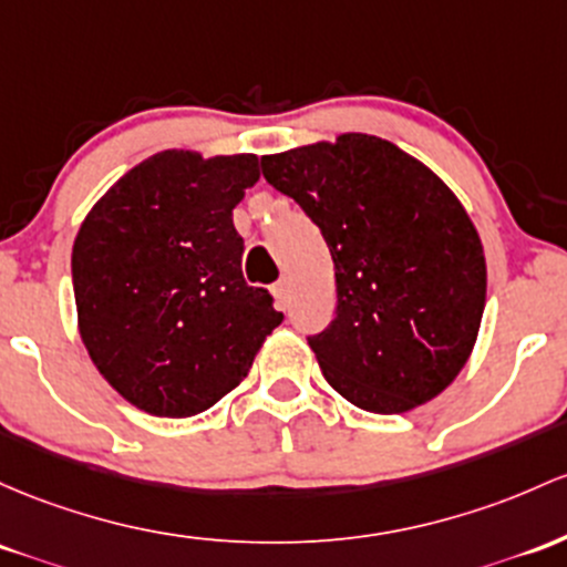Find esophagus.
Here are the masks:
<instances>
[{"label":"esophagus","mask_w":567,"mask_h":567,"mask_svg":"<svg viewBox=\"0 0 567 567\" xmlns=\"http://www.w3.org/2000/svg\"><path fill=\"white\" fill-rule=\"evenodd\" d=\"M271 293H274V298H277V303H279V309H285V303H288V293H290V285H288V279H279V282H274L271 285Z\"/></svg>","instance_id":"34e87169"}]
</instances>
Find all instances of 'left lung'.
Listing matches in <instances>:
<instances>
[{"instance_id": "obj_1", "label": "left lung", "mask_w": 567, "mask_h": 567, "mask_svg": "<svg viewBox=\"0 0 567 567\" xmlns=\"http://www.w3.org/2000/svg\"><path fill=\"white\" fill-rule=\"evenodd\" d=\"M260 169L331 250L336 312L307 336L328 382L377 414L439 395L474 350L487 296L482 241L455 193L369 134L264 155Z\"/></svg>"}]
</instances>
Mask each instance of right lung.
Here are the masks:
<instances>
[{
    "label": "right lung",
    "instance_id": "right-lung-1",
    "mask_svg": "<svg viewBox=\"0 0 567 567\" xmlns=\"http://www.w3.org/2000/svg\"><path fill=\"white\" fill-rule=\"evenodd\" d=\"M250 153L142 161L91 209L72 247L80 336L104 379L136 409L190 416L250 371L282 322L241 277L234 207L258 183Z\"/></svg>",
    "mask_w": 567,
    "mask_h": 567
}]
</instances>
